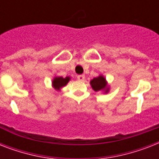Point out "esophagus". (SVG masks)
Returning <instances> with one entry per match:
<instances>
[{"label": "esophagus", "instance_id": "obj_1", "mask_svg": "<svg viewBox=\"0 0 159 159\" xmlns=\"http://www.w3.org/2000/svg\"><path fill=\"white\" fill-rule=\"evenodd\" d=\"M77 79L79 80V81H84L85 75H78V76H77Z\"/></svg>", "mask_w": 159, "mask_h": 159}]
</instances>
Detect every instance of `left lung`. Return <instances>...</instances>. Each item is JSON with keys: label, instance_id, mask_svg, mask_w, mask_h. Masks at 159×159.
<instances>
[{"label": "left lung", "instance_id": "obj_1", "mask_svg": "<svg viewBox=\"0 0 159 159\" xmlns=\"http://www.w3.org/2000/svg\"><path fill=\"white\" fill-rule=\"evenodd\" d=\"M91 85H92V87L93 88L94 91L96 92H98V91H101V90L106 89V82L105 77L103 76H99V77H95L91 81ZM108 88H106V92H108Z\"/></svg>", "mask_w": 159, "mask_h": 159}]
</instances>
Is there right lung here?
I'll list each match as a JSON object with an SVG mask.
<instances>
[{"mask_svg":"<svg viewBox=\"0 0 159 159\" xmlns=\"http://www.w3.org/2000/svg\"><path fill=\"white\" fill-rule=\"evenodd\" d=\"M70 77H67L63 78L62 77H55L53 81V86L56 90H60V88L62 87H64L67 85V83L69 82Z\"/></svg>","mask_w":159,"mask_h":159,"instance_id":"add662e5","label":"right lung"}]
</instances>
